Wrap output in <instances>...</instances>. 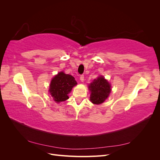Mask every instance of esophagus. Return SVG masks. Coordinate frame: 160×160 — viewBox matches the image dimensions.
<instances>
[{
    "mask_svg": "<svg viewBox=\"0 0 160 160\" xmlns=\"http://www.w3.org/2000/svg\"><path fill=\"white\" fill-rule=\"evenodd\" d=\"M80 80H81V81H82V82L84 81V75H81L80 76Z\"/></svg>",
    "mask_w": 160,
    "mask_h": 160,
    "instance_id": "obj_1",
    "label": "esophagus"
}]
</instances>
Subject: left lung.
<instances>
[{"label":"left lung","mask_w":160,"mask_h":160,"mask_svg":"<svg viewBox=\"0 0 160 160\" xmlns=\"http://www.w3.org/2000/svg\"><path fill=\"white\" fill-rule=\"evenodd\" d=\"M89 89L91 91V101L98 105L103 103L111 92L110 84L102 76L94 79L89 85Z\"/></svg>","instance_id":"left-lung-1"}]
</instances>
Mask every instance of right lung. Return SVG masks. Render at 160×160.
<instances>
[{
	"label": "right lung",
	"mask_w": 160,
	"mask_h": 160,
	"mask_svg": "<svg viewBox=\"0 0 160 160\" xmlns=\"http://www.w3.org/2000/svg\"><path fill=\"white\" fill-rule=\"evenodd\" d=\"M77 84L72 76L60 72L53 77L51 84L49 92L54 101L57 103L69 99L68 95L72 88Z\"/></svg>",
	"instance_id": "1"
}]
</instances>
